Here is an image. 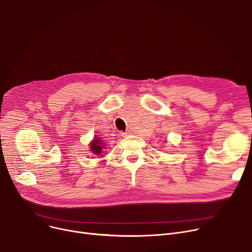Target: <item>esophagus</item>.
<instances>
[{
  "label": "esophagus",
  "instance_id": "esophagus-1",
  "mask_svg": "<svg viewBox=\"0 0 252 252\" xmlns=\"http://www.w3.org/2000/svg\"><path fill=\"white\" fill-rule=\"evenodd\" d=\"M121 135L123 136V137H126V136H128V135H130V131H126V133H121Z\"/></svg>",
  "mask_w": 252,
  "mask_h": 252
}]
</instances>
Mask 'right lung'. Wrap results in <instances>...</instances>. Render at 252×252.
Returning <instances> with one entry per match:
<instances>
[{"mask_svg": "<svg viewBox=\"0 0 252 252\" xmlns=\"http://www.w3.org/2000/svg\"><path fill=\"white\" fill-rule=\"evenodd\" d=\"M90 145H91L90 147H91L92 153H94V154H96V155H100V153L102 152L103 148L105 147L104 144H103L102 141L100 140V138H95L94 140H93V141L90 143Z\"/></svg>", "mask_w": 252, "mask_h": 252, "instance_id": "obj_1", "label": "right lung"}]
</instances>
